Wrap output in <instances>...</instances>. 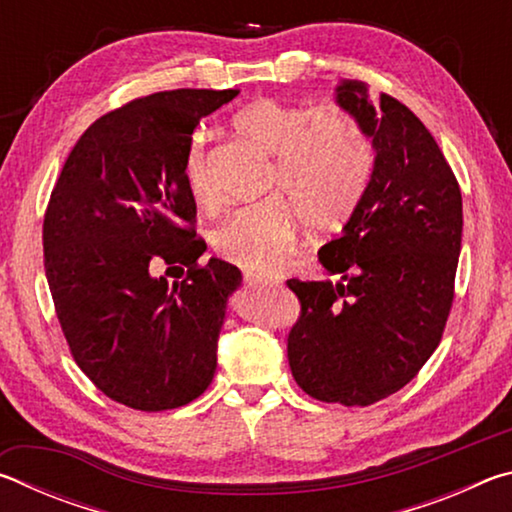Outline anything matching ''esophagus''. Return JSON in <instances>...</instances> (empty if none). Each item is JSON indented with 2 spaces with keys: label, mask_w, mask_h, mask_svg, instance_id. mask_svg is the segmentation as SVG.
<instances>
[{
  "label": "esophagus",
  "mask_w": 512,
  "mask_h": 512,
  "mask_svg": "<svg viewBox=\"0 0 512 512\" xmlns=\"http://www.w3.org/2000/svg\"><path fill=\"white\" fill-rule=\"evenodd\" d=\"M244 282L248 284V287H264V284H271V280L264 275H257V273H246L244 275Z\"/></svg>",
  "instance_id": "esophagus-1"
}]
</instances>
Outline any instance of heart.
Wrapping results in <instances>:
<instances>
[{
    "mask_svg": "<svg viewBox=\"0 0 512 512\" xmlns=\"http://www.w3.org/2000/svg\"><path fill=\"white\" fill-rule=\"evenodd\" d=\"M232 128L273 160L266 183L271 201L225 221L214 235V250L250 273H275L291 257L302 223L323 235L348 219L370 178V144L348 112L273 99H257L237 110ZM185 183L198 205H216L201 137L187 149Z\"/></svg>",
    "mask_w": 512,
    "mask_h": 512,
    "instance_id": "1",
    "label": "heart"
}]
</instances>
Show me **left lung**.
I'll return each instance as SVG.
<instances>
[{
	"label": "left lung",
	"mask_w": 512,
	"mask_h": 512,
	"mask_svg": "<svg viewBox=\"0 0 512 512\" xmlns=\"http://www.w3.org/2000/svg\"><path fill=\"white\" fill-rule=\"evenodd\" d=\"M336 103L372 140L370 180L341 235L318 250L339 280H289L302 314L287 343L298 386L320 402L368 406L400 391L438 348L454 300L463 198L413 112L341 81Z\"/></svg>",
	"instance_id": "8db88e82"
}]
</instances>
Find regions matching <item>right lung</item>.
Instances as JSON below:
<instances>
[{
	"instance_id": "right-lung-1",
	"label": "right lung",
	"mask_w": 512,
	"mask_h": 512,
	"mask_svg": "<svg viewBox=\"0 0 512 512\" xmlns=\"http://www.w3.org/2000/svg\"><path fill=\"white\" fill-rule=\"evenodd\" d=\"M239 90H169L94 121L67 155L42 228L45 273L79 368L110 400L178 409L212 384L237 266L192 228L185 155L203 117ZM188 266L173 285L150 271Z\"/></svg>"
}]
</instances>
